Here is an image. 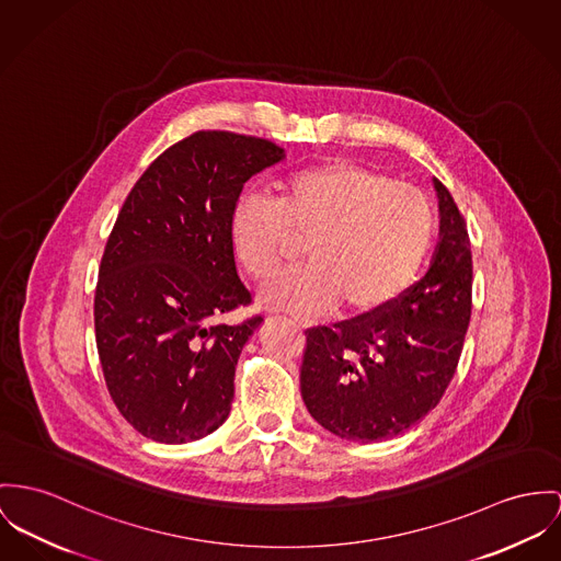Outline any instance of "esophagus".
<instances>
[{"label":"esophagus","instance_id":"34e87169","mask_svg":"<svg viewBox=\"0 0 561 561\" xmlns=\"http://www.w3.org/2000/svg\"><path fill=\"white\" fill-rule=\"evenodd\" d=\"M295 324H297V327H307V322L301 320V318H295Z\"/></svg>","mask_w":561,"mask_h":561}]
</instances>
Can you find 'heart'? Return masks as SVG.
Returning <instances> with one entry per match:
<instances>
[{
	"mask_svg": "<svg viewBox=\"0 0 561 561\" xmlns=\"http://www.w3.org/2000/svg\"><path fill=\"white\" fill-rule=\"evenodd\" d=\"M435 228L423 192L363 164L327 162L288 174L279 201L243 194L228 237L239 266L259 282L297 239L309 241V264L273 277L260 293L264 307L320 313L340 301L352 316H371L414 284Z\"/></svg>",
	"mask_w": 561,
	"mask_h": 561,
	"instance_id": "1",
	"label": "heart"
}]
</instances>
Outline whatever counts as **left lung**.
I'll return each instance as SVG.
<instances>
[{"mask_svg": "<svg viewBox=\"0 0 561 561\" xmlns=\"http://www.w3.org/2000/svg\"><path fill=\"white\" fill-rule=\"evenodd\" d=\"M439 198L432 266L387 311L307 329L301 394L309 414L352 442L408 432L450 385L472 316V245L450 192Z\"/></svg>", "mask_w": 561, "mask_h": 561, "instance_id": "left-lung-1", "label": "left lung"}]
</instances>
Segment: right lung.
I'll return each mask as SVG.
<instances>
[{"mask_svg":"<svg viewBox=\"0 0 561 561\" xmlns=\"http://www.w3.org/2000/svg\"><path fill=\"white\" fill-rule=\"evenodd\" d=\"M279 160L271 140L194 131L149 164L117 216L98 271L95 344L111 399L149 439L194 442L230 414L234 365L262 318L219 322L252 302L228 221L245 181Z\"/></svg>","mask_w":561,"mask_h":561,"instance_id":"1","label":"right lung"}]
</instances>
